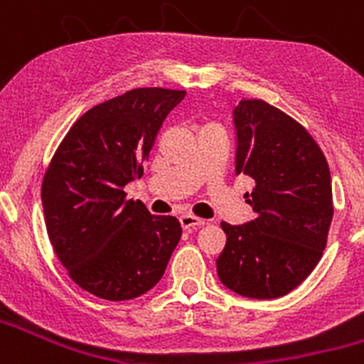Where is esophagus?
<instances>
[{
    "label": "esophagus",
    "mask_w": 364,
    "mask_h": 364,
    "mask_svg": "<svg viewBox=\"0 0 364 364\" xmlns=\"http://www.w3.org/2000/svg\"><path fill=\"white\" fill-rule=\"evenodd\" d=\"M180 224H182V228H184V230H193V228L204 226L205 220L195 217V215H182V217H180Z\"/></svg>",
    "instance_id": "obj_1"
}]
</instances>
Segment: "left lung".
<instances>
[{
    "label": "left lung",
    "instance_id": "left-lung-1",
    "mask_svg": "<svg viewBox=\"0 0 364 364\" xmlns=\"http://www.w3.org/2000/svg\"><path fill=\"white\" fill-rule=\"evenodd\" d=\"M233 124L235 173L255 182L246 193L255 218L239 226L220 222L226 246L218 279L242 297L277 299L323 257L333 217L332 176L311 134L281 109L240 100Z\"/></svg>",
    "mask_w": 364,
    "mask_h": 364
}]
</instances>
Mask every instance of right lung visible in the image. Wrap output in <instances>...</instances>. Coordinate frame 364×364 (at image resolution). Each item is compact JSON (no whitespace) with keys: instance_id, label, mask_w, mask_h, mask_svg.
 Masks as SVG:
<instances>
[{"instance_id":"obj_1","label":"right lung","mask_w":364,"mask_h":364,"mask_svg":"<svg viewBox=\"0 0 364 364\" xmlns=\"http://www.w3.org/2000/svg\"><path fill=\"white\" fill-rule=\"evenodd\" d=\"M186 91L133 89L82 114L41 184L45 224L60 262L80 288L129 301L162 279L182 235L175 217L151 215L124 188L144 175L162 122Z\"/></svg>"}]
</instances>
